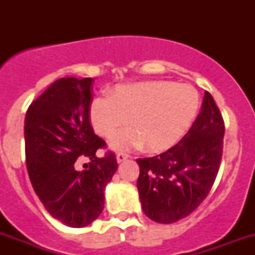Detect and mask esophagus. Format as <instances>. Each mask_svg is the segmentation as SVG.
<instances>
[{
  "instance_id": "34e87169",
  "label": "esophagus",
  "mask_w": 255,
  "mask_h": 255,
  "mask_svg": "<svg viewBox=\"0 0 255 255\" xmlns=\"http://www.w3.org/2000/svg\"><path fill=\"white\" fill-rule=\"evenodd\" d=\"M127 159H128V155H126V153H118V155H116V161H118L119 164L126 161Z\"/></svg>"
}]
</instances>
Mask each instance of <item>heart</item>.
Returning a JSON list of instances; mask_svg holds the SVG:
<instances>
[{
    "label": "heart",
    "instance_id": "obj_1",
    "mask_svg": "<svg viewBox=\"0 0 255 255\" xmlns=\"http://www.w3.org/2000/svg\"><path fill=\"white\" fill-rule=\"evenodd\" d=\"M200 96L189 85L147 81L119 85L108 98H94L88 118L94 131L112 139L126 124L131 127L111 141L115 151L145 145L153 153L174 147L196 119Z\"/></svg>",
    "mask_w": 255,
    "mask_h": 255
}]
</instances>
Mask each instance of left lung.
Wrapping results in <instances>:
<instances>
[{
    "mask_svg": "<svg viewBox=\"0 0 255 255\" xmlns=\"http://www.w3.org/2000/svg\"><path fill=\"white\" fill-rule=\"evenodd\" d=\"M225 126L213 96L205 91L201 111L178 144L148 159H137L141 208L148 218L172 224L201 204L217 177Z\"/></svg>",
    "mask_w": 255,
    "mask_h": 255,
    "instance_id": "1",
    "label": "left lung"
}]
</instances>
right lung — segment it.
Wrapping results in <instances>:
<instances>
[{"label":"right lung","instance_id":"1","mask_svg":"<svg viewBox=\"0 0 255 255\" xmlns=\"http://www.w3.org/2000/svg\"><path fill=\"white\" fill-rule=\"evenodd\" d=\"M92 78H61L27 108L25 118L26 167L46 210L70 228H85L104 208V189L118 169L116 157L94 133L88 107ZM88 158L77 171V159Z\"/></svg>","mask_w":255,"mask_h":255}]
</instances>
